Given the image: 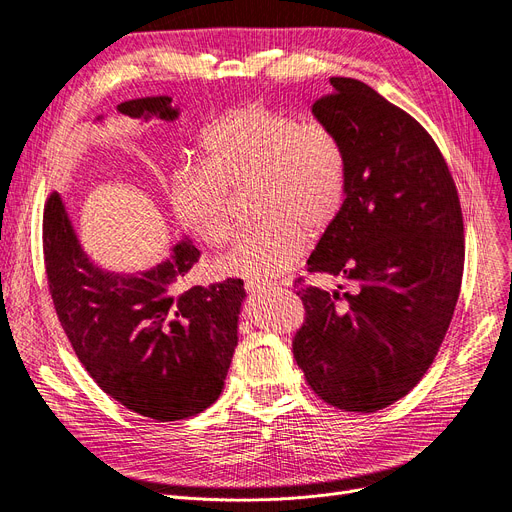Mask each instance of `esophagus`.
I'll use <instances>...</instances> for the list:
<instances>
[{
  "label": "esophagus",
  "mask_w": 512,
  "mask_h": 512,
  "mask_svg": "<svg viewBox=\"0 0 512 512\" xmlns=\"http://www.w3.org/2000/svg\"><path fill=\"white\" fill-rule=\"evenodd\" d=\"M244 289L249 291L251 295H255V293H263V291H268V289H272V285H266V282H246L244 285Z\"/></svg>",
  "instance_id": "1"
}]
</instances>
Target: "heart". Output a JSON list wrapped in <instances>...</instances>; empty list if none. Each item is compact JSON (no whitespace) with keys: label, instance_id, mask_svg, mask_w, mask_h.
Segmentation results:
<instances>
[{"label":"heart","instance_id":"b5f03b06","mask_svg":"<svg viewBox=\"0 0 512 512\" xmlns=\"http://www.w3.org/2000/svg\"><path fill=\"white\" fill-rule=\"evenodd\" d=\"M202 164H185L170 179L179 221L208 246L238 230L230 194L257 189V215L221 261L227 276L266 282L293 270L308 251V233L335 221L346 200L348 162L342 141L320 120L266 103L227 109L202 132Z\"/></svg>","mask_w":512,"mask_h":512}]
</instances>
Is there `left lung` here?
Returning <instances> with one entry per match:
<instances>
[{
  "instance_id": "left-lung-1",
  "label": "left lung",
  "mask_w": 512,
  "mask_h": 512,
  "mask_svg": "<svg viewBox=\"0 0 512 512\" xmlns=\"http://www.w3.org/2000/svg\"><path fill=\"white\" fill-rule=\"evenodd\" d=\"M312 113L344 145L348 189L308 270L358 291L301 289L293 356L325 403L371 413L403 399L439 352L462 285V208L432 137L371 86L331 78Z\"/></svg>"
}]
</instances>
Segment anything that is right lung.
I'll list each match as a JSON object with an SVG mask.
<instances>
[{
  "label": "right lung",
  "mask_w": 512,
  "mask_h": 512,
  "mask_svg": "<svg viewBox=\"0 0 512 512\" xmlns=\"http://www.w3.org/2000/svg\"><path fill=\"white\" fill-rule=\"evenodd\" d=\"M118 111L143 122L179 118L166 94L124 101ZM198 257L192 240L181 238L154 268L105 270L84 251L63 198L52 194L46 202L48 287L75 354L111 399L158 422L211 407L238 346L242 280L185 289Z\"/></svg>",
  "instance_id": "add662e5"
}]
</instances>
